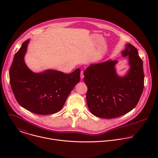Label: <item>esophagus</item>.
Masks as SVG:
<instances>
[{
	"label": "esophagus",
	"instance_id": "1",
	"mask_svg": "<svg viewBox=\"0 0 158 158\" xmlns=\"http://www.w3.org/2000/svg\"><path fill=\"white\" fill-rule=\"evenodd\" d=\"M80 77H81V79H84V72H83L82 71H81V74H80Z\"/></svg>",
	"mask_w": 158,
	"mask_h": 158
}]
</instances>
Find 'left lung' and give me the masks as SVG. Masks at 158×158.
Segmentation results:
<instances>
[{"mask_svg": "<svg viewBox=\"0 0 158 158\" xmlns=\"http://www.w3.org/2000/svg\"><path fill=\"white\" fill-rule=\"evenodd\" d=\"M121 54L128 58L129 69L125 75L117 74L118 61L111 59L91 64L84 73L87 104L97 117L112 119L127 114L136 107L143 93V62L137 49L127 44Z\"/></svg>", "mask_w": 158, "mask_h": 158, "instance_id": "obj_1", "label": "left lung"}]
</instances>
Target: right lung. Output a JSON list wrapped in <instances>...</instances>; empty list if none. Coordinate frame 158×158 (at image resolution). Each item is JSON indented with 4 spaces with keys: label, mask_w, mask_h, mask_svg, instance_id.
I'll return each instance as SVG.
<instances>
[{
    "label": "right lung",
    "mask_w": 158,
    "mask_h": 158,
    "mask_svg": "<svg viewBox=\"0 0 158 158\" xmlns=\"http://www.w3.org/2000/svg\"><path fill=\"white\" fill-rule=\"evenodd\" d=\"M30 39L22 44L15 54L10 68L11 88L18 103L24 109L39 115L56 113L75 85L80 81V69L70 74L47 69L32 71L24 60Z\"/></svg>",
    "instance_id": "obj_1"
}]
</instances>
